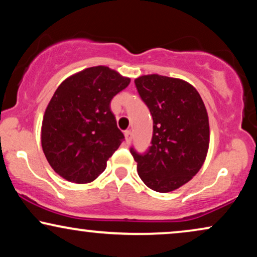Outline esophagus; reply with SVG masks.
<instances>
[{
	"instance_id": "1",
	"label": "esophagus",
	"mask_w": 257,
	"mask_h": 257,
	"mask_svg": "<svg viewBox=\"0 0 257 257\" xmlns=\"http://www.w3.org/2000/svg\"><path fill=\"white\" fill-rule=\"evenodd\" d=\"M124 136H125V142H126V145H129L132 142V138H133V134H132V132L131 131H126L125 133H124Z\"/></svg>"
}]
</instances>
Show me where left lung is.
Here are the masks:
<instances>
[{"instance_id":"8db88e82","label":"left lung","mask_w":257,"mask_h":257,"mask_svg":"<svg viewBox=\"0 0 257 257\" xmlns=\"http://www.w3.org/2000/svg\"><path fill=\"white\" fill-rule=\"evenodd\" d=\"M153 117L152 146L140 155L141 180L153 191L167 193L188 183L205 161L210 144L209 116L196 87L179 78L146 74L135 79Z\"/></svg>"}]
</instances>
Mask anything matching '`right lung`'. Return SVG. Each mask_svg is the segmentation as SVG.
I'll use <instances>...</instances> for the list:
<instances>
[{"label": "right lung", "instance_id": "obj_1", "mask_svg": "<svg viewBox=\"0 0 257 257\" xmlns=\"http://www.w3.org/2000/svg\"><path fill=\"white\" fill-rule=\"evenodd\" d=\"M129 83L131 78L108 66H93L58 86L42 118L41 146L61 178L87 184L103 173L124 139L110 103Z\"/></svg>", "mask_w": 257, "mask_h": 257}]
</instances>
